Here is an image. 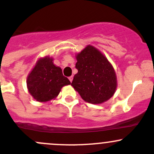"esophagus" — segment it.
I'll return each mask as SVG.
<instances>
[{
	"mask_svg": "<svg viewBox=\"0 0 154 154\" xmlns=\"http://www.w3.org/2000/svg\"><path fill=\"white\" fill-rule=\"evenodd\" d=\"M72 79H73V76H72V75H71V76H69V80L71 82H72Z\"/></svg>",
	"mask_w": 154,
	"mask_h": 154,
	"instance_id": "esophagus-1",
	"label": "esophagus"
}]
</instances>
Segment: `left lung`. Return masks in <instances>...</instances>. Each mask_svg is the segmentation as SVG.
I'll return each mask as SVG.
<instances>
[{"label": "left lung", "mask_w": 154, "mask_h": 154, "mask_svg": "<svg viewBox=\"0 0 154 154\" xmlns=\"http://www.w3.org/2000/svg\"><path fill=\"white\" fill-rule=\"evenodd\" d=\"M78 72L71 85L81 97L92 104L109 100L116 91L117 77L113 66L100 51L88 45L75 56Z\"/></svg>", "instance_id": "obj_1"}]
</instances>
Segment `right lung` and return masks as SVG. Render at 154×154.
<instances>
[{
    "label": "right lung",
    "mask_w": 154,
    "mask_h": 154,
    "mask_svg": "<svg viewBox=\"0 0 154 154\" xmlns=\"http://www.w3.org/2000/svg\"><path fill=\"white\" fill-rule=\"evenodd\" d=\"M70 84L61 68L55 66L52 57L48 56L39 58L27 78L29 93L40 103L54 100L61 88Z\"/></svg>",
    "instance_id": "right-lung-1"
}]
</instances>
